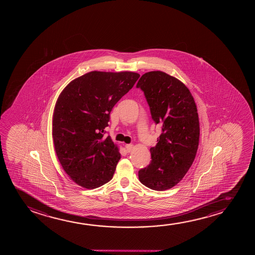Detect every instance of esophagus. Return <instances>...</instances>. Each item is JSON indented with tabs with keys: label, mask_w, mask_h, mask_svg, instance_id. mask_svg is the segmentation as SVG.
Here are the masks:
<instances>
[{
	"label": "esophagus",
	"mask_w": 255,
	"mask_h": 255,
	"mask_svg": "<svg viewBox=\"0 0 255 255\" xmlns=\"http://www.w3.org/2000/svg\"><path fill=\"white\" fill-rule=\"evenodd\" d=\"M126 149L127 150V152H130L133 149V144H130V143L126 144Z\"/></svg>",
	"instance_id": "34e87169"
}]
</instances>
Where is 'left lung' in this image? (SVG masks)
Instances as JSON below:
<instances>
[{
  "label": "left lung",
  "mask_w": 255,
  "mask_h": 255,
  "mask_svg": "<svg viewBox=\"0 0 255 255\" xmlns=\"http://www.w3.org/2000/svg\"><path fill=\"white\" fill-rule=\"evenodd\" d=\"M136 88L143 91L156 125L162 126L151 161L138 171L143 185L164 191L177 185L192 166L199 147L198 110L188 88L162 71L143 74Z\"/></svg>",
  "instance_id": "8db88e82"
}]
</instances>
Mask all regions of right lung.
<instances>
[{
  "label": "right lung",
  "mask_w": 255,
  "mask_h": 255,
  "mask_svg": "<svg viewBox=\"0 0 255 255\" xmlns=\"http://www.w3.org/2000/svg\"><path fill=\"white\" fill-rule=\"evenodd\" d=\"M139 77L130 71H91L61 92L53 115V141L60 164L77 185L98 188L113 177L121 155L105 129L112 108Z\"/></svg>",
  "instance_id": "add662e5"
}]
</instances>
